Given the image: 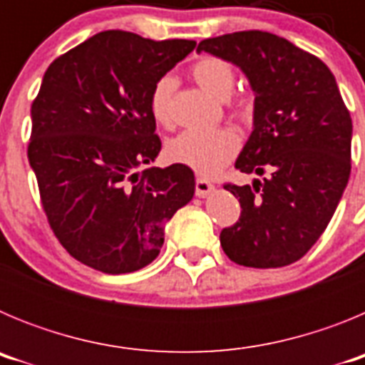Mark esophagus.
<instances>
[{"instance_id":"34e87169","label":"esophagus","mask_w":365,"mask_h":365,"mask_svg":"<svg viewBox=\"0 0 365 365\" xmlns=\"http://www.w3.org/2000/svg\"><path fill=\"white\" fill-rule=\"evenodd\" d=\"M212 192H214V185H212V182H208L206 179H201V177L195 179V193H197L199 197H206V195H210Z\"/></svg>"}]
</instances>
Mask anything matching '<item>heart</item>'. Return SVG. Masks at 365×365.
<instances>
[{"label": "heart", "instance_id": "b5f03b06", "mask_svg": "<svg viewBox=\"0 0 365 365\" xmlns=\"http://www.w3.org/2000/svg\"><path fill=\"white\" fill-rule=\"evenodd\" d=\"M192 74L195 82L208 95L219 100L230 96L234 89V67L217 56H205L193 63ZM175 91V78L172 74L160 76L150 93V113L157 124L168 125L172 120V96ZM235 115L247 117L250 113L248 100L235 102ZM240 150V140L234 131L227 128L217 130H186L168 143V157L179 164L192 168L201 175H214L225 164L234 159Z\"/></svg>", "mask_w": 365, "mask_h": 365}]
</instances>
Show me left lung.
Wrapping results in <instances>:
<instances>
[{
  "label": "left lung",
  "mask_w": 365,
  "mask_h": 365,
  "mask_svg": "<svg viewBox=\"0 0 365 365\" xmlns=\"http://www.w3.org/2000/svg\"><path fill=\"white\" fill-rule=\"evenodd\" d=\"M197 51L240 67L254 91V128L235 160L252 185H225L241 217L221 247L254 269L291 265L309 252L336 210L351 173L353 122L333 73L285 38L243 31L208 38Z\"/></svg>",
  "instance_id": "8db88e82"
}]
</instances>
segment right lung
Segmentation results:
<instances>
[{
    "label": "right lung",
    "instance_id": "1",
    "mask_svg": "<svg viewBox=\"0 0 365 365\" xmlns=\"http://www.w3.org/2000/svg\"><path fill=\"white\" fill-rule=\"evenodd\" d=\"M195 49L104 31L56 58L32 102L29 163L54 235L83 265L106 274L150 265L164 227L195 193L185 164L157 159L150 93Z\"/></svg>",
    "mask_w": 365,
    "mask_h": 365
}]
</instances>
